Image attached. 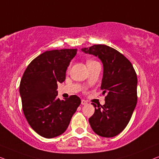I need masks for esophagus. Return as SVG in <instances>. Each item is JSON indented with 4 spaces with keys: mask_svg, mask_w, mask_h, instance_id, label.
Masks as SVG:
<instances>
[{
    "mask_svg": "<svg viewBox=\"0 0 159 159\" xmlns=\"http://www.w3.org/2000/svg\"><path fill=\"white\" fill-rule=\"evenodd\" d=\"M87 104H88V102H87L86 100H84V99H82L81 100V104L82 105H86Z\"/></svg>",
    "mask_w": 159,
    "mask_h": 159,
    "instance_id": "34e87169",
    "label": "esophagus"
}]
</instances>
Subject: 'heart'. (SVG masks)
<instances>
[{
    "label": "heart",
    "mask_w": 159,
    "mask_h": 159,
    "mask_svg": "<svg viewBox=\"0 0 159 159\" xmlns=\"http://www.w3.org/2000/svg\"><path fill=\"white\" fill-rule=\"evenodd\" d=\"M93 62H97V61H95V60H89V61L87 62V65L91 64V63H93Z\"/></svg>",
    "instance_id": "b5f03b06"
}]
</instances>
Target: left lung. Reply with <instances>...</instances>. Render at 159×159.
<instances>
[{"mask_svg": "<svg viewBox=\"0 0 159 159\" xmlns=\"http://www.w3.org/2000/svg\"><path fill=\"white\" fill-rule=\"evenodd\" d=\"M86 53L98 56L104 66L101 89L105 97L101 107H95L89 119L93 132L102 137L111 138L126 127L137 104L138 79L133 65L115 49L104 44L83 48Z\"/></svg>", "mask_w": 159, "mask_h": 159, "instance_id": "obj_1", "label": "left lung"}]
</instances>
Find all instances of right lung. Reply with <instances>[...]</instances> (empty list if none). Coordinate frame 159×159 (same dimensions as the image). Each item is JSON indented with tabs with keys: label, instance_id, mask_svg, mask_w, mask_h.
Returning <instances> with one entry per match:
<instances>
[{
	"label": "right lung",
	"instance_id": "obj_1",
	"mask_svg": "<svg viewBox=\"0 0 159 159\" xmlns=\"http://www.w3.org/2000/svg\"><path fill=\"white\" fill-rule=\"evenodd\" d=\"M77 49L46 51L29 64L20 82L22 109L31 127L39 135L52 138L68 128L80 104L76 95L57 99V83L66 80V73Z\"/></svg>",
	"mask_w": 159,
	"mask_h": 159
}]
</instances>
